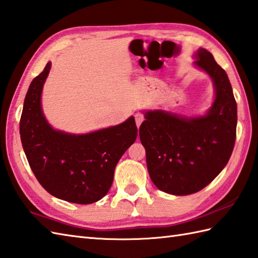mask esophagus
Here are the masks:
<instances>
[{"label": "esophagus", "mask_w": 258, "mask_h": 258, "mask_svg": "<svg viewBox=\"0 0 258 258\" xmlns=\"http://www.w3.org/2000/svg\"><path fill=\"white\" fill-rule=\"evenodd\" d=\"M144 120V115L142 113H136L135 114V122H136V125H138V127H140V125L142 124V122Z\"/></svg>", "instance_id": "obj_1"}]
</instances>
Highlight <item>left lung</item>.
Masks as SVG:
<instances>
[{"mask_svg":"<svg viewBox=\"0 0 258 258\" xmlns=\"http://www.w3.org/2000/svg\"><path fill=\"white\" fill-rule=\"evenodd\" d=\"M194 65L210 76L215 97L204 115L185 116L164 109L144 111L140 139L152 182L167 194L196 193L220 174L236 139L237 105L228 76L212 53L199 48Z\"/></svg>","mask_w":258,"mask_h":258,"instance_id":"obj_1","label":"left lung"}]
</instances>
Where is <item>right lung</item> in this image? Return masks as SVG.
Instances as JSON below:
<instances>
[{
	"label": "right lung",
	"mask_w": 258,
	"mask_h": 258,
	"mask_svg": "<svg viewBox=\"0 0 258 258\" xmlns=\"http://www.w3.org/2000/svg\"><path fill=\"white\" fill-rule=\"evenodd\" d=\"M51 62L31 82L20 120L22 146L45 190L59 200L92 204L111 188L119 158L138 138L134 116L86 134L53 128L42 109V91Z\"/></svg>",
	"instance_id": "1"
}]
</instances>
